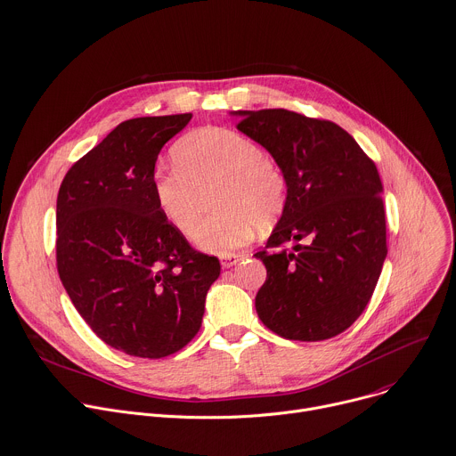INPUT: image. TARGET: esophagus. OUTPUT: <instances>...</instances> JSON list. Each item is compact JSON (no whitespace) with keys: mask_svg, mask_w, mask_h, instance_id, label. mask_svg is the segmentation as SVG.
I'll return each instance as SVG.
<instances>
[{"mask_svg":"<svg viewBox=\"0 0 456 456\" xmlns=\"http://www.w3.org/2000/svg\"><path fill=\"white\" fill-rule=\"evenodd\" d=\"M240 259H244V254H224V256H221V265H223V268H232Z\"/></svg>","mask_w":456,"mask_h":456,"instance_id":"obj_1","label":"esophagus"}]
</instances>
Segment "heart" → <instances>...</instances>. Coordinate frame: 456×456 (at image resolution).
<instances>
[{
	"label": "heart",
	"mask_w": 456,
	"mask_h": 456,
	"mask_svg": "<svg viewBox=\"0 0 456 456\" xmlns=\"http://www.w3.org/2000/svg\"><path fill=\"white\" fill-rule=\"evenodd\" d=\"M172 158L175 168L158 170L151 190L165 219L190 237L204 206V193L216 188L220 212L193 233L197 246L228 254L249 240L254 228H268L286 205L282 168L254 141L235 130L205 126L181 137Z\"/></svg>",
	"instance_id": "b5f03b06"
}]
</instances>
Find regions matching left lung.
<instances>
[{"label": "left lung", "mask_w": 456, "mask_h": 456, "mask_svg": "<svg viewBox=\"0 0 456 456\" xmlns=\"http://www.w3.org/2000/svg\"><path fill=\"white\" fill-rule=\"evenodd\" d=\"M237 128L286 177V205L266 248L256 310L273 333L331 338L366 310L387 256L382 181L344 128L284 109L239 110Z\"/></svg>", "instance_id": "left-lung-1"}]
</instances>
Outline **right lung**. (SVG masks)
<instances>
[{
  "mask_svg": "<svg viewBox=\"0 0 456 456\" xmlns=\"http://www.w3.org/2000/svg\"><path fill=\"white\" fill-rule=\"evenodd\" d=\"M191 114L118 125L67 172L56 207V261L72 305L105 344L163 359L199 331L217 257L193 249L151 190L161 148Z\"/></svg>",
  "mask_w": 456,
  "mask_h": 456,
  "instance_id": "right-lung-1",
  "label": "right lung"
}]
</instances>
